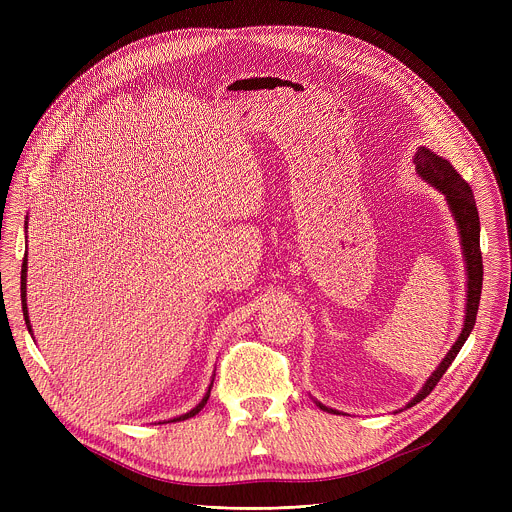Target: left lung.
Wrapping results in <instances>:
<instances>
[{
  "mask_svg": "<svg viewBox=\"0 0 512 512\" xmlns=\"http://www.w3.org/2000/svg\"><path fill=\"white\" fill-rule=\"evenodd\" d=\"M413 162H415L417 174L423 180H427L431 186H435L437 190L446 194L450 208L454 212V218H456L458 229H460V237H462L464 257H466V271H468L466 298H468V302H466V320H464L460 338L456 340L452 350L440 362V367H437V371L427 379L423 389L415 395V399L407 407H413L415 403L423 401L433 391V387L440 383V379L444 377V373L450 369V364L458 356L460 348L464 346L466 338L470 336V332L476 324V314H478V304H480V294H482V273H484L482 251H480V218H478L476 200H474V194H472L468 182L456 172V168L448 160L440 158L427 148H419ZM320 407L326 411H332L324 405H320Z\"/></svg>",
  "mask_w": 512,
  "mask_h": 512,
  "instance_id": "1",
  "label": "left lung"
}]
</instances>
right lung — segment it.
Instances as JSON below:
<instances>
[{
  "mask_svg": "<svg viewBox=\"0 0 512 512\" xmlns=\"http://www.w3.org/2000/svg\"><path fill=\"white\" fill-rule=\"evenodd\" d=\"M26 253H24V263H22V312H24V320H26V326H28V330H32V326H30V320H28V306H26ZM208 397H210V387H208V393L204 395V399L192 409V411H188V413H184V415H180V417H174V419H170V421H184V419H188V417H194L204 405H206V401H208Z\"/></svg>",
  "mask_w": 512,
  "mask_h": 512,
  "instance_id": "obj_1",
  "label": "right lung"
}]
</instances>
